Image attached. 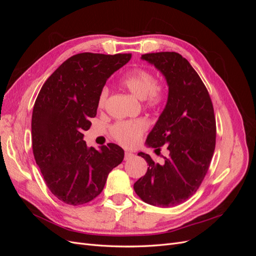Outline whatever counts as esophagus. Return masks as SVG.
I'll return each mask as SVG.
<instances>
[{
	"mask_svg": "<svg viewBox=\"0 0 256 256\" xmlns=\"http://www.w3.org/2000/svg\"><path fill=\"white\" fill-rule=\"evenodd\" d=\"M134 156V152H125V160H129L130 158H132Z\"/></svg>",
	"mask_w": 256,
	"mask_h": 256,
	"instance_id": "obj_1",
	"label": "esophagus"
}]
</instances>
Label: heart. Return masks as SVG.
<instances>
[{
  "instance_id": "1",
  "label": "heart",
  "mask_w": 256,
  "mask_h": 256,
  "mask_svg": "<svg viewBox=\"0 0 256 256\" xmlns=\"http://www.w3.org/2000/svg\"><path fill=\"white\" fill-rule=\"evenodd\" d=\"M120 84L131 94L138 99H143L150 108H157L166 102V90L164 85L156 80V76L150 70L136 68L122 76ZM109 96V88H102L98 96V106L104 108ZM148 124L145 120L116 122L110 128V134L114 140L122 146L131 147L141 141Z\"/></svg>"
}]
</instances>
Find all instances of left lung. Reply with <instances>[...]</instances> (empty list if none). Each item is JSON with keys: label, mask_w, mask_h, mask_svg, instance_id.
Instances as JSON below:
<instances>
[{"label": "left lung", "mask_w": 256, "mask_h": 256, "mask_svg": "<svg viewBox=\"0 0 256 256\" xmlns=\"http://www.w3.org/2000/svg\"><path fill=\"white\" fill-rule=\"evenodd\" d=\"M168 85V102L146 144L170 152L164 164L138 152L148 168L134 182V191L145 203L159 207L177 206L200 188L210 166L216 147V118L210 96L189 62L176 52L143 54Z\"/></svg>", "instance_id": "obj_1"}]
</instances>
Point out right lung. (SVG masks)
Here are the masks:
<instances>
[{"mask_svg": "<svg viewBox=\"0 0 256 256\" xmlns=\"http://www.w3.org/2000/svg\"><path fill=\"white\" fill-rule=\"evenodd\" d=\"M130 58V53L76 54L49 76L36 98L34 158L52 194L65 204H86L98 196L108 175L124 159V150L114 143L98 150L88 147L83 132L97 114L108 78Z\"/></svg>", "mask_w": 256, "mask_h": 256, "instance_id": "obj_1", "label": "right lung"}]
</instances>
